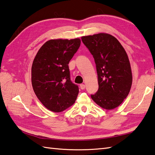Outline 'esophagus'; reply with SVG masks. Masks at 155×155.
<instances>
[{"mask_svg": "<svg viewBox=\"0 0 155 155\" xmlns=\"http://www.w3.org/2000/svg\"><path fill=\"white\" fill-rule=\"evenodd\" d=\"M80 88H81L82 90L84 89V88H85V85H84V84H80Z\"/></svg>", "mask_w": 155, "mask_h": 155, "instance_id": "1", "label": "esophagus"}]
</instances>
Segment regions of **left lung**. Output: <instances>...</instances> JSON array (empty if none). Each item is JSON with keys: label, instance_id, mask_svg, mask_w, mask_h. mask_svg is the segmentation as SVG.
<instances>
[{"label": "left lung", "instance_id": "1", "mask_svg": "<svg viewBox=\"0 0 155 155\" xmlns=\"http://www.w3.org/2000/svg\"><path fill=\"white\" fill-rule=\"evenodd\" d=\"M93 56L98 75V89L91 98L107 110L118 107L129 93L132 72L126 51L117 39L107 33L81 37Z\"/></svg>", "mask_w": 155, "mask_h": 155}]
</instances>
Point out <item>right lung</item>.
Masks as SVG:
<instances>
[{"label": "right lung", "instance_id": "1", "mask_svg": "<svg viewBox=\"0 0 155 155\" xmlns=\"http://www.w3.org/2000/svg\"><path fill=\"white\" fill-rule=\"evenodd\" d=\"M80 45L79 38L50 40L36 55L31 69L32 88L48 110L62 112L77 99L78 87L71 80L68 64Z\"/></svg>", "mask_w": 155, "mask_h": 155}]
</instances>
